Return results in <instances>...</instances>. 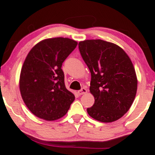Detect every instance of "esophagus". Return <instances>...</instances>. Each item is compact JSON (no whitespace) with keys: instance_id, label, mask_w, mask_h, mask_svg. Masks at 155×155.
I'll return each instance as SVG.
<instances>
[{"instance_id":"obj_1","label":"esophagus","mask_w":155,"mask_h":155,"mask_svg":"<svg viewBox=\"0 0 155 155\" xmlns=\"http://www.w3.org/2000/svg\"><path fill=\"white\" fill-rule=\"evenodd\" d=\"M87 89H85V87H83L81 90H80V91H78V94L79 95H81L85 94V93H87Z\"/></svg>"}]
</instances>
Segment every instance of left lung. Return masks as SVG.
<instances>
[{"label":"left lung","mask_w":155,"mask_h":155,"mask_svg":"<svg viewBox=\"0 0 155 155\" xmlns=\"http://www.w3.org/2000/svg\"><path fill=\"white\" fill-rule=\"evenodd\" d=\"M78 46L91 73L90 92L95 98L87 114L104 123L119 119L137 94L138 82L131 59L119 46L101 39L84 40Z\"/></svg>","instance_id":"obj_1"}]
</instances>
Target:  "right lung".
<instances>
[{"mask_svg": "<svg viewBox=\"0 0 155 155\" xmlns=\"http://www.w3.org/2000/svg\"><path fill=\"white\" fill-rule=\"evenodd\" d=\"M77 45L69 38H49L37 43L26 56L19 89L24 104L37 117L49 121L59 119L74 101V94L64 85L61 68Z\"/></svg>", "mask_w": 155, "mask_h": 155, "instance_id": "right-lung-1", "label": "right lung"}]
</instances>
